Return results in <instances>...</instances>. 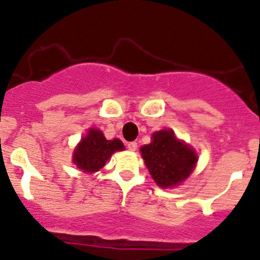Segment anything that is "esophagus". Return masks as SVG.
Returning <instances> with one entry per match:
<instances>
[{
	"label": "esophagus",
	"mask_w": 260,
	"mask_h": 260,
	"mask_svg": "<svg viewBox=\"0 0 260 260\" xmlns=\"http://www.w3.org/2000/svg\"><path fill=\"white\" fill-rule=\"evenodd\" d=\"M127 147L129 151H136V149H137V142H129L127 145Z\"/></svg>",
	"instance_id": "obj_1"
}]
</instances>
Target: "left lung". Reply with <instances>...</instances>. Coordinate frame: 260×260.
Listing matches in <instances>:
<instances>
[{
    "mask_svg": "<svg viewBox=\"0 0 260 260\" xmlns=\"http://www.w3.org/2000/svg\"><path fill=\"white\" fill-rule=\"evenodd\" d=\"M152 179L162 188L174 187L192 174L199 157L195 149L177 140L172 129L152 135V142L141 148Z\"/></svg>",
    "mask_w": 260,
    "mask_h": 260,
    "instance_id": "8db88e82",
    "label": "left lung"
}]
</instances>
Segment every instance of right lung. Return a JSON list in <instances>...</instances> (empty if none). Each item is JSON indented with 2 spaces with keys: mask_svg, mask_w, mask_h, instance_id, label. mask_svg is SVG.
Instances as JSON below:
<instances>
[{
  "mask_svg": "<svg viewBox=\"0 0 260 260\" xmlns=\"http://www.w3.org/2000/svg\"><path fill=\"white\" fill-rule=\"evenodd\" d=\"M123 149L124 146L122 141L117 138L107 140L102 131L90 128L75 148L73 153V162L81 171L93 174L99 171L107 164L114 152Z\"/></svg>",
  "mask_w": 260,
  "mask_h": 260,
  "instance_id": "add662e5",
  "label": "right lung"
}]
</instances>
